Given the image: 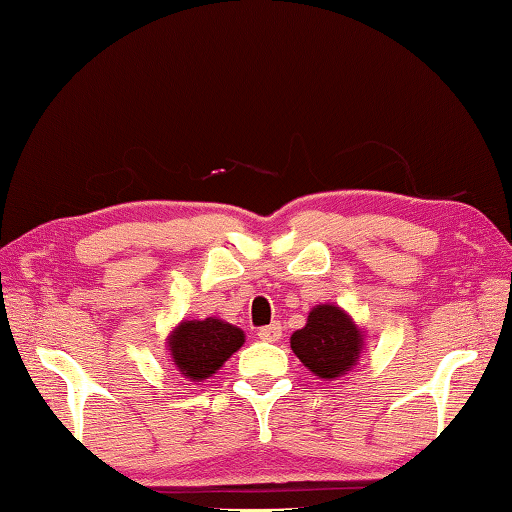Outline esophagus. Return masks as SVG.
<instances>
[{"instance_id":"esophagus-1","label":"esophagus","mask_w":512,"mask_h":512,"mask_svg":"<svg viewBox=\"0 0 512 512\" xmlns=\"http://www.w3.org/2000/svg\"><path fill=\"white\" fill-rule=\"evenodd\" d=\"M258 337H261L263 342H270V344H274V342H281V337H283V328H281V324H270V326L261 328V333H258Z\"/></svg>"}]
</instances>
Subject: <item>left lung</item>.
Segmentation results:
<instances>
[{
	"mask_svg": "<svg viewBox=\"0 0 512 512\" xmlns=\"http://www.w3.org/2000/svg\"><path fill=\"white\" fill-rule=\"evenodd\" d=\"M294 355L319 380H339L353 371L366 348V330L335 303H319L308 321L290 337Z\"/></svg>",
	"mask_w": 512,
	"mask_h": 512,
	"instance_id": "8db88e82",
	"label": "left lung"
}]
</instances>
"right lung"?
<instances>
[{"label": "right lung", "mask_w": 512, "mask_h": 512, "mask_svg": "<svg viewBox=\"0 0 512 512\" xmlns=\"http://www.w3.org/2000/svg\"><path fill=\"white\" fill-rule=\"evenodd\" d=\"M245 344L238 326L218 317L182 319L166 337V353L188 382H204Z\"/></svg>", "instance_id": "obj_1"}]
</instances>
